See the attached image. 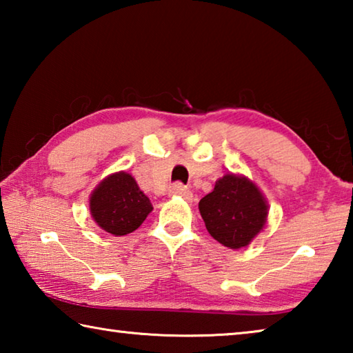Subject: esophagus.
Returning <instances> with one entry per match:
<instances>
[{
	"mask_svg": "<svg viewBox=\"0 0 353 353\" xmlns=\"http://www.w3.org/2000/svg\"><path fill=\"white\" fill-rule=\"evenodd\" d=\"M170 193H171L172 196H181V198H183L185 201H191V199H193V193H191V191H190L187 187H183L182 183L172 185L171 190H170Z\"/></svg>",
	"mask_w": 353,
	"mask_h": 353,
	"instance_id": "1",
	"label": "esophagus"
}]
</instances>
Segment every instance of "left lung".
Wrapping results in <instances>:
<instances>
[{"mask_svg": "<svg viewBox=\"0 0 353 353\" xmlns=\"http://www.w3.org/2000/svg\"><path fill=\"white\" fill-rule=\"evenodd\" d=\"M199 212L214 240L229 249H241L265 229L270 205L255 182L229 172L199 201Z\"/></svg>", "mask_w": 353, "mask_h": 353, "instance_id": "8db88e82", "label": "left lung"}]
</instances>
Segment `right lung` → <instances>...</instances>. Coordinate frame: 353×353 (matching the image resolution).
Instances as JSON below:
<instances>
[{
  "instance_id": "right-lung-1",
  "label": "right lung",
  "mask_w": 353,
  "mask_h": 353,
  "mask_svg": "<svg viewBox=\"0 0 353 353\" xmlns=\"http://www.w3.org/2000/svg\"><path fill=\"white\" fill-rule=\"evenodd\" d=\"M88 207L94 223L113 236L132 234L152 212L151 201L126 171L103 179L92 191Z\"/></svg>"
}]
</instances>
